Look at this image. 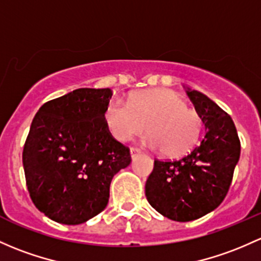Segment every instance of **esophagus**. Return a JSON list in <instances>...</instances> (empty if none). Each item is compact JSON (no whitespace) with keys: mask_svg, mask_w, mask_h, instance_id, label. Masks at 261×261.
I'll return each mask as SVG.
<instances>
[{"mask_svg":"<svg viewBox=\"0 0 261 261\" xmlns=\"http://www.w3.org/2000/svg\"><path fill=\"white\" fill-rule=\"evenodd\" d=\"M139 153H140V150H139V149H135V147H131V149H130V155H131V158H134V156L139 155Z\"/></svg>","mask_w":261,"mask_h":261,"instance_id":"obj_1","label":"esophagus"}]
</instances>
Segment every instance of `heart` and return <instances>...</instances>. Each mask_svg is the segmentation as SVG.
Wrapping results in <instances>:
<instances>
[{
  "mask_svg": "<svg viewBox=\"0 0 261 261\" xmlns=\"http://www.w3.org/2000/svg\"><path fill=\"white\" fill-rule=\"evenodd\" d=\"M103 119L110 133L120 141H128L146 128L149 134L142 138L144 145L160 149L169 158L190 151L202 130L201 116L167 89L138 92L127 102L112 98Z\"/></svg>",
  "mask_w": 261,
  "mask_h": 261,
  "instance_id": "b5f03b06",
  "label": "heart"
}]
</instances>
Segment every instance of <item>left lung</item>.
<instances>
[{"mask_svg":"<svg viewBox=\"0 0 261 261\" xmlns=\"http://www.w3.org/2000/svg\"><path fill=\"white\" fill-rule=\"evenodd\" d=\"M205 125L199 146L175 161H153L145 185L150 205L175 221H191L223 202L240 158V141L231 117L202 92L185 87Z\"/></svg>","mask_w":261,"mask_h":261,"instance_id":"left-lung-1","label":"left lung"}]
</instances>
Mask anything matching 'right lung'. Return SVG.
<instances>
[{"instance_id":"1","label":"right lung","mask_w":261,"mask_h":261,"mask_svg":"<svg viewBox=\"0 0 261 261\" xmlns=\"http://www.w3.org/2000/svg\"><path fill=\"white\" fill-rule=\"evenodd\" d=\"M111 89H77L43 103L22 153L30 196L47 218L86 223L106 207L110 184L130 165L103 119Z\"/></svg>"}]
</instances>
